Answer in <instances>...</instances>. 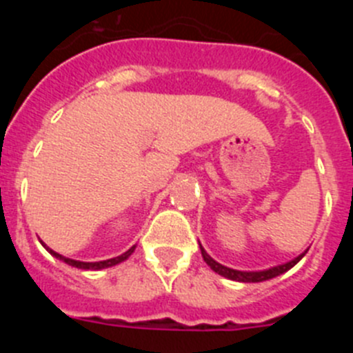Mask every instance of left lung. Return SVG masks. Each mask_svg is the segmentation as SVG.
<instances>
[{"instance_id": "1", "label": "left lung", "mask_w": 353, "mask_h": 353, "mask_svg": "<svg viewBox=\"0 0 353 353\" xmlns=\"http://www.w3.org/2000/svg\"><path fill=\"white\" fill-rule=\"evenodd\" d=\"M199 249H201V256H203V260L207 261V265L214 270V272H217L219 276L228 277V279H232V281H240V283H260V281H267V279H272V277L276 276H281L283 272L292 269L293 265H297L299 261L302 260V256L305 254V252H302V254H299L295 260L288 261V263L277 265V267H272V269L260 270V272H242V270L230 269V267H224V265L217 263V261H215L214 258H212L210 254L201 248V245H199Z\"/></svg>"}]
</instances>
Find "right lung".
Here are the masks:
<instances>
[{
	"instance_id": "right-lung-1",
	"label": "right lung",
	"mask_w": 353,
	"mask_h": 353,
	"mask_svg": "<svg viewBox=\"0 0 353 353\" xmlns=\"http://www.w3.org/2000/svg\"><path fill=\"white\" fill-rule=\"evenodd\" d=\"M43 248L48 249L49 252H51L52 256L58 258V260L65 261V263L72 265V267H77V269H83V270H101V269H108V267H113V265H118L121 263L123 260H127V258L130 256L134 252V249H136V245H132V248L129 249V251H125L123 254H120V256L117 258H111V260H104V261H77V260H70V258H65L61 256V254H58V252H54L52 249H49L48 245L42 244Z\"/></svg>"
}]
</instances>
